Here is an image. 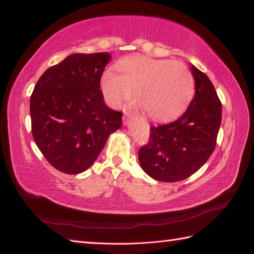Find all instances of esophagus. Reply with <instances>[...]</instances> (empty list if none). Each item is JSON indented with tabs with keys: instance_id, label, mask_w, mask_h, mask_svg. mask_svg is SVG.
<instances>
[{
	"instance_id": "1",
	"label": "esophagus",
	"mask_w": 254,
	"mask_h": 254,
	"mask_svg": "<svg viewBox=\"0 0 254 254\" xmlns=\"http://www.w3.org/2000/svg\"><path fill=\"white\" fill-rule=\"evenodd\" d=\"M131 113H128V112H126V111H124V120H126V121H127L128 120V119H131Z\"/></svg>"
}]
</instances>
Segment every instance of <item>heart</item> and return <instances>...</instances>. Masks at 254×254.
Wrapping results in <instances>:
<instances>
[{"instance_id":"b5f03b06","label":"heart","mask_w":254,"mask_h":254,"mask_svg":"<svg viewBox=\"0 0 254 254\" xmlns=\"http://www.w3.org/2000/svg\"><path fill=\"white\" fill-rule=\"evenodd\" d=\"M107 69L100 85L106 100L119 107L133 90V105L145 108L156 121H170L187 110L193 98L194 80L182 63L166 59L127 58Z\"/></svg>"}]
</instances>
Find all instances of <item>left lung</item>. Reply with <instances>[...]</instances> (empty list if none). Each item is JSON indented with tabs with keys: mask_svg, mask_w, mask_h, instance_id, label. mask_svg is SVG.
Listing matches in <instances>:
<instances>
[{
	"mask_svg": "<svg viewBox=\"0 0 254 254\" xmlns=\"http://www.w3.org/2000/svg\"><path fill=\"white\" fill-rule=\"evenodd\" d=\"M195 95L176 121L150 127L149 142L138 150L142 169L153 179L177 182L206 163L216 146L222 104L206 74L191 64Z\"/></svg>",
	"mask_w": 254,
	"mask_h": 254,
	"instance_id": "8db88e82",
	"label": "left lung"
}]
</instances>
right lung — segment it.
Instances as JSON below:
<instances>
[{
    "label": "right lung",
    "instance_id": "1",
    "mask_svg": "<svg viewBox=\"0 0 254 254\" xmlns=\"http://www.w3.org/2000/svg\"><path fill=\"white\" fill-rule=\"evenodd\" d=\"M110 59L108 52L74 53L48 68L32 91V136L49 164L64 174L87 170L122 126V112L110 109L99 89Z\"/></svg>",
    "mask_w": 254,
    "mask_h": 254
}]
</instances>
